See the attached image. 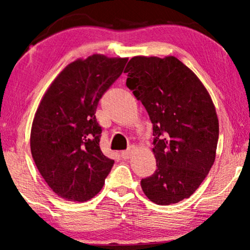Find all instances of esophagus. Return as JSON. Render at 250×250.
Returning <instances> with one entry per match:
<instances>
[{
	"label": "esophagus",
	"mask_w": 250,
	"mask_h": 250,
	"mask_svg": "<svg viewBox=\"0 0 250 250\" xmlns=\"http://www.w3.org/2000/svg\"><path fill=\"white\" fill-rule=\"evenodd\" d=\"M122 158H124V159H129L131 158V156L133 155V150L132 149H129V150H126V151H123L122 153Z\"/></svg>",
	"instance_id": "obj_1"
}]
</instances>
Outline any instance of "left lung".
<instances>
[{"instance_id":"left-lung-1","label":"left lung","mask_w":250,"mask_h":250,"mask_svg":"<svg viewBox=\"0 0 250 250\" xmlns=\"http://www.w3.org/2000/svg\"><path fill=\"white\" fill-rule=\"evenodd\" d=\"M126 85L148 111L157 169L141 180L152 203L170 205L193 194L213 166L218 118L206 87L175 57H133Z\"/></svg>"}]
</instances>
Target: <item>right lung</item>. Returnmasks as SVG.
I'll list each match as a JSON object with an SVG mask.
<instances>
[{
    "label": "right lung",
    "mask_w": 250,
    "mask_h": 250,
    "mask_svg": "<svg viewBox=\"0 0 250 250\" xmlns=\"http://www.w3.org/2000/svg\"><path fill=\"white\" fill-rule=\"evenodd\" d=\"M127 58L93 54L68 64L56 77L34 117L30 151L53 192L70 201L93 198L114 160L102 153L99 100L121 76Z\"/></svg>",
    "instance_id": "add662e5"
}]
</instances>
